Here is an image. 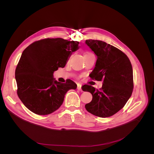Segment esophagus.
Returning a JSON list of instances; mask_svg holds the SVG:
<instances>
[{"mask_svg": "<svg viewBox=\"0 0 154 154\" xmlns=\"http://www.w3.org/2000/svg\"><path fill=\"white\" fill-rule=\"evenodd\" d=\"M77 89L78 90H79V91H82V85L81 84H78V86H77Z\"/></svg>", "mask_w": 154, "mask_h": 154, "instance_id": "obj_1", "label": "esophagus"}]
</instances>
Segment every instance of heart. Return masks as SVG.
Segmentation results:
<instances>
[{"instance_id":"b5f03b06","label":"heart","mask_w":154,"mask_h":154,"mask_svg":"<svg viewBox=\"0 0 154 154\" xmlns=\"http://www.w3.org/2000/svg\"><path fill=\"white\" fill-rule=\"evenodd\" d=\"M92 54V53H91L90 52H88V51H87V52H86V53H85V56H86V55H89V54Z\"/></svg>"}]
</instances>
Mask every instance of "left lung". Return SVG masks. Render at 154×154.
Here are the masks:
<instances>
[{
	"instance_id": "obj_1",
	"label": "left lung",
	"mask_w": 154,
	"mask_h": 154,
	"mask_svg": "<svg viewBox=\"0 0 154 154\" xmlns=\"http://www.w3.org/2000/svg\"><path fill=\"white\" fill-rule=\"evenodd\" d=\"M85 44L97 57L95 67L89 76L92 80H103L100 89L84 85L82 90L92 95V101L85 105V109L98 117H110L122 109L132 95V64L122 51L105 42L86 40Z\"/></svg>"
}]
</instances>
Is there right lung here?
Wrapping results in <instances>:
<instances>
[{
  "mask_svg": "<svg viewBox=\"0 0 154 154\" xmlns=\"http://www.w3.org/2000/svg\"><path fill=\"white\" fill-rule=\"evenodd\" d=\"M79 42L61 38H45L30 44L21 55L15 70L17 94L32 112L48 115L60 108L65 95L77 85L71 80H55L53 73L64 67Z\"/></svg>",
  "mask_w": 154,
  "mask_h": 154,
  "instance_id": "obj_1",
  "label": "right lung"
}]
</instances>
